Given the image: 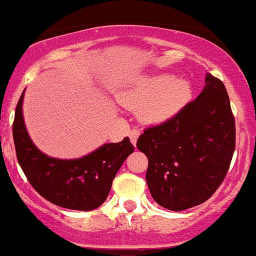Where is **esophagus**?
<instances>
[{"instance_id": "1", "label": "esophagus", "mask_w": 256, "mask_h": 256, "mask_svg": "<svg viewBox=\"0 0 256 256\" xmlns=\"http://www.w3.org/2000/svg\"><path fill=\"white\" fill-rule=\"evenodd\" d=\"M128 135H130V140H131V142H132V145H136L138 138H139V135H140V131L138 130V128H132Z\"/></svg>"}]
</instances>
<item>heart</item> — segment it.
Here are the masks:
<instances>
[{
    "label": "heart",
    "mask_w": 256,
    "mask_h": 256,
    "mask_svg": "<svg viewBox=\"0 0 256 256\" xmlns=\"http://www.w3.org/2000/svg\"><path fill=\"white\" fill-rule=\"evenodd\" d=\"M191 85L172 74H156L139 80L120 96L146 124H160L178 114L191 100Z\"/></svg>",
    "instance_id": "heart-1"
}]
</instances>
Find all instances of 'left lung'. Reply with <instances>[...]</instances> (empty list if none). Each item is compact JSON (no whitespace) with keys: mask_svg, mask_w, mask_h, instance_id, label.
<instances>
[{"mask_svg":"<svg viewBox=\"0 0 256 256\" xmlns=\"http://www.w3.org/2000/svg\"><path fill=\"white\" fill-rule=\"evenodd\" d=\"M236 142L226 86L206 74L198 98L160 125L145 128L136 146L149 160L146 184L160 206L180 212L206 202L224 180Z\"/></svg>","mask_w":256,"mask_h":256,"instance_id":"left-lung-1","label":"left lung"}]
</instances>
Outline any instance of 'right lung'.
I'll use <instances>...</instances> for the list:
<instances>
[{
    "label": "right lung",
    "mask_w": 256,
    "mask_h": 256,
    "mask_svg": "<svg viewBox=\"0 0 256 256\" xmlns=\"http://www.w3.org/2000/svg\"><path fill=\"white\" fill-rule=\"evenodd\" d=\"M20 96L15 111L12 136L16 156L28 181L39 195L61 208L93 210L106 202L112 181L134 152L128 138L108 142L76 160H58L42 153L28 135Z\"/></svg>",
    "instance_id": "add662e5"
}]
</instances>
